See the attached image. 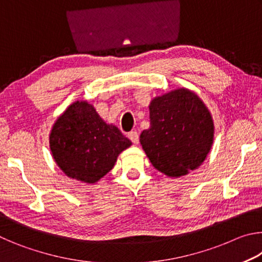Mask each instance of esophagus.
<instances>
[{
	"instance_id": "esophagus-1",
	"label": "esophagus",
	"mask_w": 262,
	"mask_h": 262,
	"mask_svg": "<svg viewBox=\"0 0 262 262\" xmlns=\"http://www.w3.org/2000/svg\"><path fill=\"white\" fill-rule=\"evenodd\" d=\"M128 137H129V140H130L134 144L139 143L140 136H139V133H137V132H130L129 134H128Z\"/></svg>"
}]
</instances>
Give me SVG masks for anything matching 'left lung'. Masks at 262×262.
Wrapping results in <instances>:
<instances>
[{
  "label": "left lung",
  "instance_id": "left-lung-1",
  "mask_svg": "<svg viewBox=\"0 0 262 262\" xmlns=\"http://www.w3.org/2000/svg\"><path fill=\"white\" fill-rule=\"evenodd\" d=\"M150 127L140 143L152 166L170 178L188 174L205 162L214 142L211 113L195 92L179 88L155 97Z\"/></svg>",
  "mask_w": 262,
  "mask_h": 262
}]
</instances>
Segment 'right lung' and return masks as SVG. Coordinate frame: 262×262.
Segmentation results:
<instances>
[{
    "instance_id": "right-lung-1",
    "label": "right lung",
    "mask_w": 262,
    "mask_h": 262,
    "mask_svg": "<svg viewBox=\"0 0 262 262\" xmlns=\"http://www.w3.org/2000/svg\"><path fill=\"white\" fill-rule=\"evenodd\" d=\"M132 142L106 123L86 100L70 104L53 125L50 149L56 165L70 179L96 184L112 170Z\"/></svg>"
}]
</instances>
